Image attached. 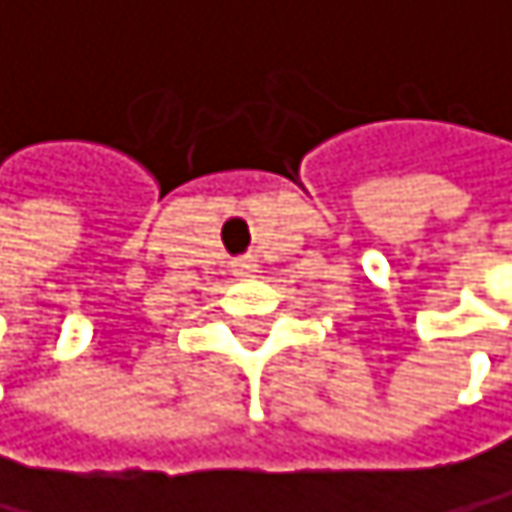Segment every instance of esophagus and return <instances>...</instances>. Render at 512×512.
Here are the masks:
<instances>
[{
    "label": "esophagus",
    "instance_id": "obj_1",
    "mask_svg": "<svg viewBox=\"0 0 512 512\" xmlns=\"http://www.w3.org/2000/svg\"><path fill=\"white\" fill-rule=\"evenodd\" d=\"M233 267H236V276H248V273H254V267H258V264H254V258H239Z\"/></svg>",
    "mask_w": 512,
    "mask_h": 512
}]
</instances>
